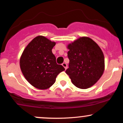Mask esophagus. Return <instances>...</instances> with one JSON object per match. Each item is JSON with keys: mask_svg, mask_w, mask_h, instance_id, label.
Wrapping results in <instances>:
<instances>
[{"mask_svg": "<svg viewBox=\"0 0 123 123\" xmlns=\"http://www.w3.org/2000/svg\"><path fill=\"white\" fill-rule=\"evenodd\" d=\"M62 65V66H63V67L65 68V69H67V68H68V65H67V64H66V63L63 62Z\"/></svg>", "mask_w": 123, "mask_h": 123, "instance_id": "obj_1", "label": "esophagus"}]
</instances>
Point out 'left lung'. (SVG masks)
<instances>
[{
	"mask_svg": "<svg viewBox=\"0 0 123 123\" xmlns=\"http://www.w3.org/2000/svg\"><path fill=\"white\" fill-rule=\"evenodd\" d=\"M69 68L65 71L74 85L80 89L91 87L104 70V56L100 47L88 37H81L68 46Z\"/></svg>",
	"mask_w": 123,
	"mask_h": 123,
	"instance_id": "8db88e82",
	"label": "left lung"
}]
</instances>
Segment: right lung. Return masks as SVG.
<instances>
[{
	"mask_svg": "<svg viewBox=\"0 0 123 123\" xmlns=\"http://www.w3.org/2000/svg\"><path fill=\"white\" fill-rule=\"evenodd\" d=\"M55 42L45 37L38 36L25 49L20 59V67L25 78L39 89L49 88L55 82L59 73L65 70L57 64L52 49Z\"/></svg>",
	"mask_w": 123,
	"mask_h": 123,
	"instance_id": "right-lung-1",
	"label": "right lung"
}]
</instances>
